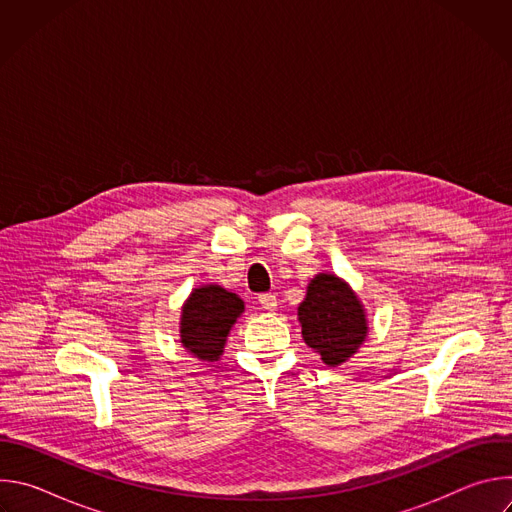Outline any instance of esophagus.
Here are the masks:
<instances>
[{"instance_id": "1", "label": "esophagus", "mask_w": 512, "mask_h": 512, "mask_svg": "<svg viewBox=\"0 0 512 512\" xmlns=\"http://www.w3.org/2000/svg\"><path fill=\"white\" fill-rule=\"evenodd\" d=\"M257 300H259V306H261L263 310H267V312H273V310L277 308V298H275V294H261Z\"/></svg>"}]
</instances>
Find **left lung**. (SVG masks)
Segmentation results:
<instances>
[{"label": "left lung", "mask_w": 512, "mask_h": 512, "mask_svg": "<svg viewBox=\"0 0 512 512\" xmlns=\"http://www.w3.org/2000/svg\"><path fill=\"white\" fill-rule=\"evenodd\" d=\"M302 336L330 367L350 358L367 336V320L354 291L336 275L320 273L298 308Z\"/></svg>", "instance_id": "obj_1"}]
</instances>
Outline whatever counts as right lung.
Listing matches in <instances>:
<instances>
[{
  "instance_id": "1",
  "label": "right lung",
  "mask_w": 512,
  "mask_h": 512,
  "mask_svg": "<svg viewBox=\"0 0 512 512\" xmlns=\"http://www.w3.org/2000/svg\"><path fill=\"white\" fill-rule=\"evenodd\" d=\"M243 310V300L221 285L194 289L182 308V344L202 360H216L223 354L227 334Z\"/></svg>"
}]
</instances>
